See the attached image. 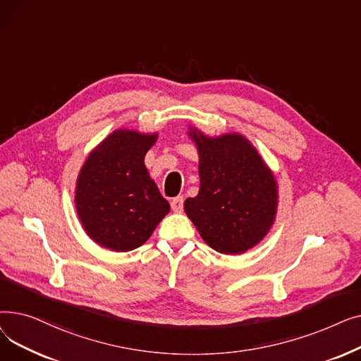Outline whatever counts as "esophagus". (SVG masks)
Returning <instances> with one entry per match:
<instances>
[{
  "label": "esophagus",
  "mask_w": 361,
  "mask_h": 361,
  "mask_svg": "<svg viewBox=\"0 0 361 361\" xmlns=\"http://www.w3.org/2000/svg\"><path fill=\"white\" fill-rule=\"evenodd\" d=\"M183 204H184V197L183 196H177V197L171 200V207H173L174 212H181Z\"/></svg>",
  "instance_id": "34e87169"
}]
</instances>
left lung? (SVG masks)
I'll use <instances>...</instances> for the list:
<instances>
[{
	"label": "left lung",
	"instance_id": "left-lung-1",
	"mask_svg": "<svg viewBox=\"0 0 361 361\" xmlns=\"http://www.w3.org/2000/svg\"><path fill=\"white\" fill-rule=\"evenodd\" d=\"M199 150L200 190L184 211L202 238L219 253L240 255L272 226L276 183L256 149L238 135L216 139L190 131Z\"/></svg>",
	"mask_w": 361,
	"mask_h": 361
}]
</instances>
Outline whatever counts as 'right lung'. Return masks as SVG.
I'll return each mask as SVG.
<instances>
[{"label": "right lung", "mask_w": 361, "mask_h": 361, "mask_svg": "<svg viewBox=\"0 0 361 361\" xmlns=\"http://www.w3.org/2000/svg\"><path fill=\"white\" fill-rule=\"evenodd\" d=\"M155 140L157 135L114 131L80 171L75 207L85 231L102 247L137 249L169 212V203L145 166L146 152Z\"/></svg>", "instance_id": "1"}]
</instances>
